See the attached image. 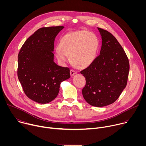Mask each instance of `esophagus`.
Returning <instances> with one entry per match:
<instances>
[{"label":"esophagus","mask_w":146,"mask_h":146,"mask_svg":"<svg viewBox=\"0 0 146 146\" xmlns=\"http://www.w3.org/2000/svg\"><path fill=\"white\" fill-rule=\"evenodd\" d=\"M70 75H71V76H73L74 74H76L77 73V72H76L74 70H73V69H71V70H70Z\"/></svg>","instance_id":"1"}]
</instances>
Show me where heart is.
<instances>
[{
    "instance_id": "heart-1",
    "label": "heart",
    "mask_w": 146,
    "mask_h": 146,
    "mask_svg": "<svg viewBox=\"0 0 146 146\" xmlns=\"http://www.w3.org/2000/svg\"><path fill=\"white\" fill-rule=\"evenodd\" d=\"M99 47L95 34L87 31L70 32L62 37L55 51V56L62 63L69 61L77 68L84 69L95 60Z\"/></svg>"
}]
</instances>
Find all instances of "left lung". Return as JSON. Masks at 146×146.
I'll return each instance as SVG.
<instances>
[{"instance_id": "1", "label": "left lung", "mask_w": 146, "mask_h": 146, "mask_svg": "<svg viewBox=\"0 0 146 146\" xmlns=\"http://www.w3.org/2000/svg\"><path fill=\"white\" fill-rule=\"evenodd\" d=\"M102 36L100 55L80 73L86 84L82 94L90 105L103 107L114 103L126 87L129 72V60L116 38L98 28Z\"/></svg>"}]
</instances>
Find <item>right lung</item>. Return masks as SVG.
<instances>
[{
  "label": "right lung",
  "instance_id": "add662e5",
  "mask_svg": "<svg viewBox=\"0 0 146 146\" xmlns=\"http://www.w3.org/2000/svg\"><path fill=\"white\" fill-rule=\"evenodd\" d=\"M64 27L41 28L23 45L18 55L17 74L25 95L41 104L53 100L60 83L70 78V69L54 61L55 38Z\"/></svg>",
  "mask_w": 146,
  "mask_h": 146
}]
</instances>
